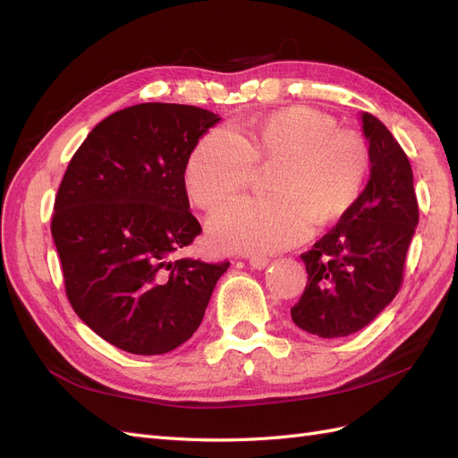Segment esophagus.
I'll return each instance as SVG.
<instances>
[{"instance_id":"1","label":"esophagus","mask_w":458,"mask_h":458,"mask_svg":"<svg viewBox=\"0 0 458 458\" xmlns=\"http://www.w3.org/2000/svg\"><path fill=\"white\" fill-rule=\"evenodd\" d=\"M248 263H250V266H252L254 269H263V267L269 266V258L258 254V256H250V258H248Z\"/></svg>"}]
</instances>
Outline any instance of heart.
Masks as SVG:
<instances>
[{
  "label": "heart",
  "instance_id": "1",
  "mask_svg": "<svg viewBox=\"0 0 458 458\" xmlns=\"http://www.w3.org/2000/svg\"><path fill=\"white\" fill-rule=\"evenodd\" d=\"M258 162L271 164V195L244 197L217 210L208 224L221 250L273 252L308 237L352 210L370 170L361 133L338 128L330 114L293 106L248 122L239 133L214 128L200 137L185 164L189 199L214 210L250 182Z\"/></svg>",
  "mask_w": 458,
  "mask_h": 458
}]
</instances>
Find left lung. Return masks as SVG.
Segmentation results:
<instances>
[{
    "instance_id": "left-lung-1",
    "label": "left lung",
    "mask_w": 458,
    "mask_h": 458,
    "mask_svg": "<svg viewBox=\"0 0 458 458\" xmlns=\"http://www.w3.org/2000/svg\"><path fill=\"white\" fill-rule=\"evenodd\" d=\"M370 179L336 227L303 252L308 284L290 315L321 338L350 336L374 321L403 284L419 202L405 150L384 123L363 113Z\"/></svg>"
}]
</instances>
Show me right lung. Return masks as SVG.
<instances>
[{"label":"right lung","mask_w":458,"mask_h":458,"mask_svg":"<svg viewBox=\"0 0 458 458\" xmlns=\"http://www.w3.org/2000/svg\"><path fill=\"white\" fill-rule=\"evenodd\" d=\"M219 120L191 105L141 103L97 123L68 164L51 234L64 293L103 340L135 355L175 350L195 332L229 261L172 254L202 233L185 164Z\"/></svg>","instance_id":"obj_1"}]
</instances>
